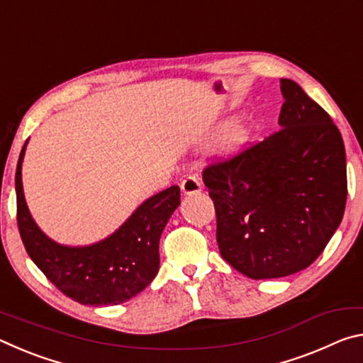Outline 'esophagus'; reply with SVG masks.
<instances>
[{"mask_svg": "<svg viewBox=\"0 0 363 363\" xmlns=\"http://www.w3.org/2000/svg\"><path fill=\"white\" fill-rule=\"evenodd\" d=\"M181 190H182L184 195L199 194L201 190V182L196 176H187L186 179L181 182Z\"/></svg>", "mask_w": 363, "mask_h": 363, "instance_id": "esophagus-1", "label": "esophagus"}]
</instances>
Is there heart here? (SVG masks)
<instances>
[{"instance_id":"1","label":"heart","mask_w":363,"mask_h":363,"mask_svg":"<svg viewBox=\"0 0 363 363\" xmlns=\"http://www.w3.org/2000/svg\"><path fill=\"white\" fill-rule=\"evenodd\" d=\"M248 138H250V130L247 126H243V125L235 126L230 131L229 138H227V149L229 150L240 149V147L247 143Z\"/></svg>"}]
</instances>
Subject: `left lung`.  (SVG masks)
Instances as JSON below:
<instances>
[{
  "label": "left lung",
  "mask_w": 363,
  "mask_h": 363,
  "mask_svg": "<svg viewBox=\"0 0 363 363\" xmlns=\"http://www.w3.org/2000/svg\"><path fill=\"white\" fill-rule=\"evenodd\" d=\"M280 89L281 130L203 171L220 256L255 280L309 267L340 227L347 199L340 130L298 83L281 78Z\"/></svg>",
  "instance_id": "8db88e82"
}]
</instances>
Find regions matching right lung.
Masks as SVG:
<instances>
[{
  "label": "right lung",
  "instance_id": "1",
  "mask_svg": "<svg viewBox=\"0 0 363 363\" xmlns=\"http://www.w3.org/2000/svg\"><path fill=\"white\" fill-rule=\"evenodd\" d=\"M21 152L16 171L17 224L28 256L65 296L79 304L116 306L140 293L160 267L158 245L171 214L181 205L177 186L150 196L104 240L67 247L49 238L28 211L22 187Z\"/></svg>",
  "mask_w": 363,
  "mask_h": 363
}]
</instances>
